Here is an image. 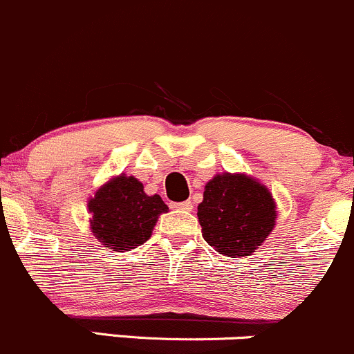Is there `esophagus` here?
Returning a JSON list of instances; mask_svg holds the SVG:
<instances>
[{"mask_svg":"<svg viewBox=\"0 0 354 354\" xmlns=\"http://www.w3.org/2000/svg\"><path fill=\"white\" fill-rule=\"evenodd\" d=\"M174 209H178V211H192V203L191 201H182V203H172Z\"/></svg>","mask_w":354,"mask_h":354,"instance_id":"34e87169","label":"esophagus"}]
</instances>
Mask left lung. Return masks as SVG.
I'll return each instance as SVG.
<instances>
[{
	"mask_svg": "<svg viewBox=\"0 0 354 354\" xmlns=\"http://www.w3.org/2000/svg\"><path fill=\"white\" fill-rule=\"evenodd\" d=\"M203 238L218 253L250 257L275 226L277 207L272 192L245 174H218L204 187L197 206Z\"/></svg>",
	"mask_w": 354,
	"mask_h": 354,
	"instance_id": "obj_1",
	"label": "left lung"
}]
</instances>
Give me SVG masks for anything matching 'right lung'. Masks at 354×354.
Segmentation results:
<instances>
[{
	"label": "right lung",
	"mask_w": 354,
	"mask_h": 354,
	"mask_svg": "<svg viewBox=\"0 0 354 354\" xmlns=\"http://www.w3.org/2000/svg\"><path fill=\"white\" fill-rule=\"evenodd\" d=\"M91 231L106 248L130 252L151 236L162 212L169 211L160 196H147L133 176L113 177L87 203Z\"/></svg>",
	"instance_id": "add662e5"
}]
</instances>
